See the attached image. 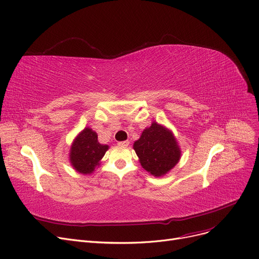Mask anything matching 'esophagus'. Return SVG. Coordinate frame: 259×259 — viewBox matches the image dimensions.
I'll use <instances>...</instances> for the list:
<instances>
[{"mask_svg":"<svg viewBox=\"0 0 259 259\" xmlns=\"http://www.w3.org/2000/svg\"><path fill=\"white\" fill-rule=\"evenodd\" d=\"M118 144H119V146H121V147H127L128 144H130V141H128V140H125V141H119V142H118Z\"/></svg>","mask_w":259,"mask_h":259,"instance_id":"obj_1","label":"esophagus"}]
</instances>
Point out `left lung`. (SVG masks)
<instances>
[{"label":"left lung","mask_w":259,"mask_h":259,"mask_svg":"<svg viewBox=\"0 0 259 259\" xmlns=\"http://www.w3.org/2000/svg\"><path fill=\"white\" fill-rule=\"evenodd\" d=\"M142 167L154 177H161L178 163L181 151L172 133L153 122L134 143Z\"/></svg>","instance_id":"1"}]
</instances>
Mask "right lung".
<instances>
[{
  "label": "right lung",
  "instance_id": "add662e5",
  "mask_svg": "<svg viewBox=\"0 0 259 259\" xmlns=\"http://www.w3.org/2000/svg\"><path fill=\"white\" fill-rule=\"evenodd\" d=\"M107 150L108 146L99 143L96 132L85 128L73 142L70 152V161L76 171L84 174L91 173Z\"/></svg>",
  "mask_w": 259,
  "mask_h": 259
}]
</instances>
